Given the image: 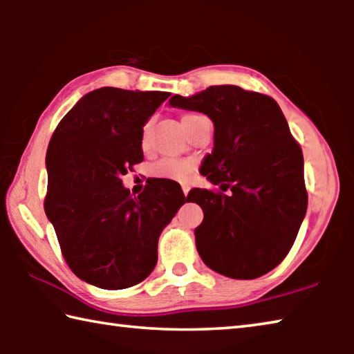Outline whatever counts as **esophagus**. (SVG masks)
<instances>
[{
    "label": "esophagus",
    "instance_id": "esophagus-1",
    "mask_svg": "<svg viewBox=\"0 0 354 354\" xmlns=\"http://www.w3.org/2000/svg\"><path fill=\"white\" fill-rule=\"evenodd\" d=\"M189 190H190V187L189 185H183V192H184V195L187 196V194H189Z\"/></svg>",
    "mask_w": 354,
    "mask_h": 354
}]
</instances>
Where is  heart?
<instances>
[{
    "label": "heart",
    "instance_id": "obj_1",
    "mask_svg": "<svg viewBox=\"0 0 354 354\" xmlns=\"http://www.w3.org/2000/svg\"><path fill=\"white\" fill-rule=\"evenodd\" d=\"M203 115L200 113H184L183 115V127L190 122H194L196 118H201ZM149 129H151V123L147 122L145 127L142 129V145L147 147L148 145V139H149ZM192 165L190 162H181V160H175V159H164L154 167V175L158 178H167V179H178V181H184L185 178L190 175L192 171Z\"/></svg>",
    "mask_w": 354,
    "mask_h": 354
}]
</instances>
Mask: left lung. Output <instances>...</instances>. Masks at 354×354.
<instances>
[{
  "mask_svg": "<svg viewBox=\"0 0 354 354\" xmlns=\"http://www.w3.org/2000/svg\"><path fill=\"white\" fill-rule=\"evenodd\" d=\"M169 103L206 113L215 128L201 175L220 190L192 189L187 196L205 214L195 230L203 262L232 279L273 270L290 251L308 209L303 151L281 107L239 86H211Z\"/></svg>",
  "mask_w": 354,
  "mask_h": 354,
  "instance_id": "8db88e82",
  "label": "left lung"
}]
</instances>
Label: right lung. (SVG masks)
<instances>
[{"instance_id":"right-lung-1","label":"right lung","mask_w":354,"mask_h":354,"mask_svg":"<svg viewBox=\"0 0 354 354\" xmlns=\"http://www.w3.org/2000/svg\"><path fill=\"white\" fill-rule=\"evenodd\" d=\"M169 97L97 88L71 107L48 145L45 214L71 272L100 289H127L153 272L160 232L185 203L171 179L147 181L139 196L122 181L143 160V124Z\"/></svg>"}]
</instances>
